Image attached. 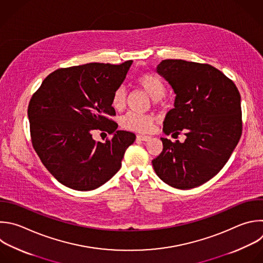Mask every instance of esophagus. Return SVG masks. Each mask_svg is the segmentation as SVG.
<instances>
[{
    "mask_svg": "<svg viewBox=\"0 0 263 263\" xmlns=\"http://www.w3.org/2000/svg\"><path fill=\"white\" fill-rule=\"evenodd\" d=\"M137 139L142 140V141H148L151 139V136H147V135H137Z\"/></svg>",
    "mask_w": 263,
    "mask_h": 263,
    "instance_id": "34e87169",
    "label": "esophagus"
}]
</instances>
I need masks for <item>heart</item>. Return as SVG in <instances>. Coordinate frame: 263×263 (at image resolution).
<instances>
[{
	"instance_id": "1",
	"label": "heart",
	"mask_w": 263,
	"mask_h": 263,
	"mask_svg": "<svg viewBox=\"0 0 263 263\" xmlns=\"http://www.w3.org/2000/svg\"><path fill=\"white\" fill-rule=\"evenodd\" d=\"M137 83L141 89L155 101L158 102L165 94V85L163 81L152 73H142L137 77ZM126 91L124 86H120L111 97V106L116 110H121L125 106ZM154 117L137 112H128L122 119V126L125 129L135 132L146 133L152 130Z\"/></svg>"
}]
</instances>
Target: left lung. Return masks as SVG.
<instances>
[{
    "instance_id": "8db88e82",
    "label": "left lung",
    "mask_w": 263,
    "mask_h": 263,
    "mask_svg": "<svg viewBox=\"0 0 263 263\" xmlns=\"http://www.w3.org/2000/svg\"><path fill=\"white\" fill-rule=\"evenodd\" d=\"M176 94L174 108L164 120L169 135L185 132L186 140L161 138L162 153L152 163L167 185L198 187L224 167L241 136L240 95L234 82L209 65L164 60L156 68Z\"/></svg>"
}]
</instances>
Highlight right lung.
Segmentation results:
<instances>
[{"instance_id": "right-lung-1", "label": "right lung", "mask_w": 263, "mask_h": 263, "mask_svg": "<svg viewBox=\"0 0 263 263\" xmlns=\"http://www.w3.org/2000/svg\"><path fill=\"white\" fill-rule=\"evenodd\" d=\"M133 61L89 63L50 73L32 96L28 117L32 144L41 162L64 186L90 191L109 181L136 136L118 130L111 97ZM114 134L95 142L94 129Z\"/></svg>"}]
</instances>
